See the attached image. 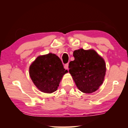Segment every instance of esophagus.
I'll return each mask as SVG.
<instances>
[{
    "label": "esophagus",
    "instance_id": "esophagus-1",
    "mask_svg": "<svg viewBox=\"0 0 128 128\" xmlns=\"http://www.w3.org/2000/svg\"><path fill=\"white\" fill-rule=\"evenodd\" d=\"M68 66H69V64H68H68H65V66H64V68H65V69H68Z\"/></svg>",
    "mask_w": 128,
    "mask_h": 128
}]
</instances>
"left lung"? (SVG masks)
<instances>
[{
	"label": "left lung",
	"instance_id": "8db88e82",
	"mask_svg": "<svg viewBox=\"0 0 128 128\" xmlns=\"http://www.w3.org/2000/svg\"><path fill=\"white\" fill-rule=\"evenodd\" d=\"M74 60L69 64V72L77 88L90 94L99 89L104 80V60L94 50L80 48L73 52Z\"/></svg>",
	"mask_w": 128,
	"mask_h": 128
}]
</instances>
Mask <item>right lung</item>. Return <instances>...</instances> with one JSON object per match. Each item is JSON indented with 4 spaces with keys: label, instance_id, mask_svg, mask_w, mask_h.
<instances>
[{
    "label": "right lung",
    "instance_id": "1",
    "mask_svg": "<svg viewBox=\"0 0 128 128\" xmlns=\"http://www.w3.org/2000/svg\"><path fill=\"white\" fill-rule=\"evenodd\" d=\"M66 73L60 58L52 53L38 56L29 66V76L36 88L48 94L58 90Z\"/></svg>",
    "mask_w": 128,
    "mask_h": 128
}]
</instances>
